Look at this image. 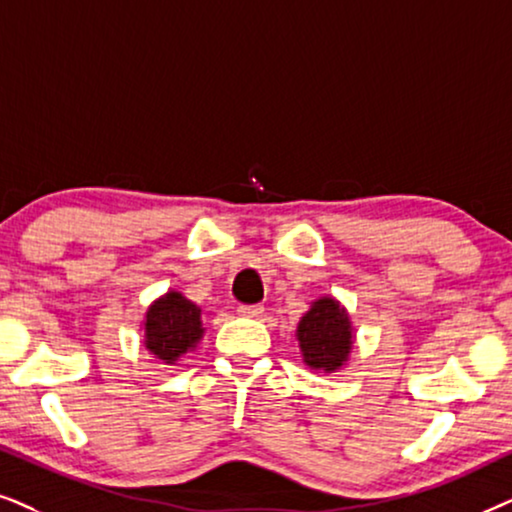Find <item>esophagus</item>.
<instances>
[{
  "mask_svg": "<svg viewBox=\"0 0 512 512\" xmlns=\"http://www.w3.org/2000/svg\"><path fill=\"white\" fill-rule=\"evenodd\" d=\"M238 313L245 318H260L264 313V306L262 304H241L238 306Z\"/></svg>",
  "mask_w": 512,
  "mask_h": 512,
  "instance_id": "esophagus-1",
  "label": "esophagus"
}]
</instances>
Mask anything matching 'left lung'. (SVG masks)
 Segmentation results:
<instances>
[{"label":"left lung","instance_id":"1","mask_svg":"<svg viewBox=\"0 0 512 512\" xmlns=\"http://www.w3.org/2000/svg\"><path fill=\"white\" fill-rule=\"evenodd\" d=\"M297 339L306 365L335 372L344 365L351 351L349 316L335 299H318L299 320Z\"/></svg>","mask_w":512,"mask_h":512}]
</instances>
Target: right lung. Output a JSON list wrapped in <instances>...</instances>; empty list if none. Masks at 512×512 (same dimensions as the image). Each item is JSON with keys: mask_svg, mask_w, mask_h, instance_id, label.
Wrapping results in <instances>:
<instances>
[{"mask_svg": "<svg viewBox=\"0 0 512 512\" xmlns=\"http://www.w3.org/2000/svg\"><path fill=\"white\" fill-rule=\"evenodd\" d=\"M203 335L201 309L180 295L168 292L147 311L145 344L156 358L175 363L187 353Z\"/></svg>", "mask_w": 512, "mask_h": 512, "instance_id": "add662e5", "label": "right lung"}]
</instances>
